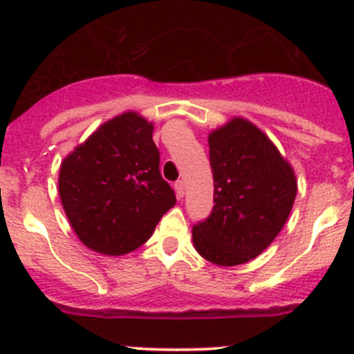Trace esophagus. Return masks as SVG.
Here are the masks:
<instances>
[{"instance_id":"34e87169","label":"esophagus","mask_w":354,"mask_h":354,"mask_svg":"<svg viewBox=\"0 0 354 354\" xmlns=\"http://www.w3.org/2000/svg\"><path fill=\"white\" fill-rule=\"evenodd\" d=\"M174 190H176V196L180 197H183V194H185V183H183V180H178L176 183H174Z\"/></svg>"}]
</instances>
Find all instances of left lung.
Segmentation results:
<instances>
[{
	"instance_id": "obj_1",
	"label": "left lung",
	"mask_w": 354,
	"mask_h": 354,
	"mask_svg": "<svg viewBox=\"0 0 354 354\" xmlns=\"http://www.w3.org/2000/svg\"><path fill=\"white\" fill-rule=\"evenodd\" d=\"M213 209L192 227L194 247L218 266L259 256L284 227L296 176L277 146L254 123L232 118L208 136Z\"/></svg>"
}]
</instances>
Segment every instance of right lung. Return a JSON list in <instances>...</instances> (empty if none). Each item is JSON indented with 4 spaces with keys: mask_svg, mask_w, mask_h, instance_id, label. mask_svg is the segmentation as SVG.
Here are the masks:
<instances>
[{
    "mask_svg": "<svg viewBox=\"0 0 354 354\" xmlns=\"http://www.w3.org/2000/svg\"><path fill=\"white\" fill-rule=\"evenodd\" d=\"M151 136L153 123L129 111L98 127L62 162V205L79 240L95 252H132L176 205Z\"/></svg>",
    "mask_w": 354,
    "mask_h": 354,
    "instance_id": "obj_1",
    "label": "right lung"
}]
</instances>
